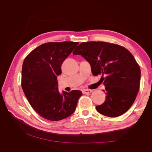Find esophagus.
<instances>
[{
	"mask_svg": "<svg viewBox=\"0 0 152 152\" xmlns=\"http://www.w3.org/2000/svg\"><path fill=\"white\" fill-rule=\"evenodd\" d=\"M92 91H93V90L88 89H83L82 90V93H83V94H87V93H91Z\"/></svg>",
	"mask_w": 152,
	"mask_h": 152,
	"instance_id": "1",
	"label": "esophagus"
}]
</instances>
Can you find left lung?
Wrapping results in <instances>:
<instances>
[{"label": "left lung", "mask_w": 152, "mask_h": 152, "mask_svg": "<svg viewBox=\"0 0 152 152\" xmlns=\"http://www.w3.org/2000/svg\"><path fill=\"white\" fill-rule=\"evenodd\" d=\"M88 61L94 76L102 75L106 100L96 106L100 114L118 117L131 108L140 88V69L124 47L104 42H82L73 51Z\"/></svg>", "instance_id": "1"}]
</instances>
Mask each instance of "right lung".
I'll list each match as a JSON object with an SVG mask.
<instances>
[{
	"label": "right lung",
	"instance_id": "add662e5",
	"mask_svg": "<svg viewBox=\"0 0 152 152\" xmlns=\"http://www.w3.org/2000/svg\"><path fill=\"white\" fill-rule=\"evenodd\" d=\"M78 42H48L35 48L25 57L22 66L21 87L31 106L42 117L59 121L75 111L82 91L58 90L57 76L61 64Z\"/></svg>",
	"mask_w": 152,
	"mask_h": 152
}]
</instances>
